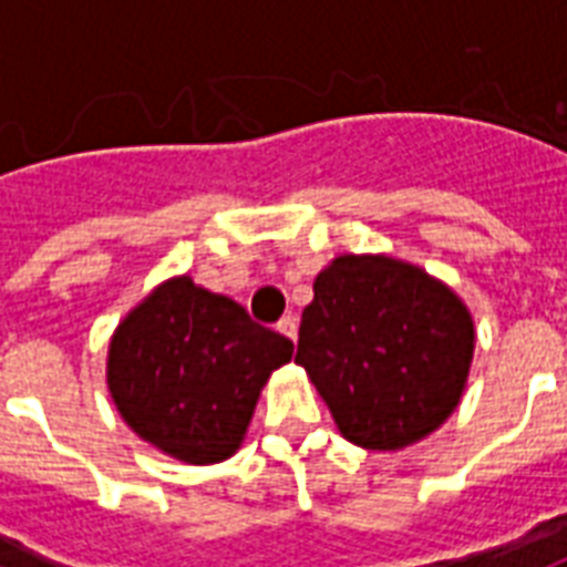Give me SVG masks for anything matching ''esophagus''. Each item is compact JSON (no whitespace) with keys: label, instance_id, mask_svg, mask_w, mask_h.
<instances>
[{"label":"esophagus","instance_id":"1","mask_svg":"<svg viewBox=\"0 0 567 567\" xmlns=\"http://www.w3.org/2000/svg\"><path fill=\"white\" fill-rule=\"evenodd\" d=\"M276 329H279V332H282L285 338H291V341H297V318H293V315H285V318L279 320V323H276Z\"/></svg>","mask_w":567,"mask_h":567}]
</instances>
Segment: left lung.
<instances>
[{"instance_id": "obj_1", "label": "left lung", "mask_w": 567, "mask_h": 567, "mask_svg": "<svg viewBox=\"0 0 567 567\" xmlns=\"http://www.w3.org/2000/svg\"><path fill=\"white\" fill-rule=\"evenodd\" d=\"M474 320L447 285L385 256H341L315 279L297 364L347 441L400 450L456 409Z\"/></svg>"}]
</instances>
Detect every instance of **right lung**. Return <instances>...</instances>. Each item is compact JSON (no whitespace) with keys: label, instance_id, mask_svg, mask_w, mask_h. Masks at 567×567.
<instances>
[{"label":"right lung","instance_id":"add662e5","mask_svg":"<svg viewBox=\"0 0 567 567\" xmlns=\"http://www.w3.org/2000/svg\"><path fill=\"white\" fill-rule=\"evenodd\" d=\"M293 344L188 276L158 285L111 341L109 388L123 421L190 465L231 456L267 377Z\"/></svg>","mask_w":567,"mask_h":567}]
</instances>
